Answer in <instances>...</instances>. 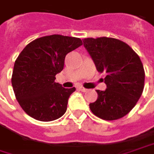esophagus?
<instances>
[{"label": "esophagus", "instance_id": "1", "mask_svg": "<svg viewBox=\"0 0 154 154\" xmlns=\"http://www.w3.org/2000/svg\"><path fill=\"white\" fill-rule=\"evenodd\" d=\"M79 90H80V91H84V92H86V91H88L87 89L84 88V87H79Z\"/></svg>", "mask_w": 154, "mask_h": 154}]
</instances>
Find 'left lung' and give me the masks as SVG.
<instances>
[{"label":"left lung","instance_id":"left-lung-1","mask_svg":"<svg viewBox=\"0 0 154 154\" xmlns=\"http://www.w3.org/2000/svg\"><path fill=\"white\" fill-rule=\"evenodd\" d=\"M83 42L97 71L106 73V90H97V99L90 104V109L104 120L121 119L136 105L144 90L145 70L140 57L119 39L98 37Z\"/></svg>","mask_w":154,"mask_h":154}]
</instances>
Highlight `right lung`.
I'll return each instance as SVG.
<instances>
[{
    "mask_svg": "<svg viewBox=\"0 0 154 154\" xmlns=\"http://www.w3.org/2000/svg\"><path fill=\"white\" fill-rule=\"evenodd\" d=\"M83 44L77 37L51 35L29 42L15 60L11 78L14 95L33 119L48 122L61 118L76 88L65 89L55 82L64 59Z\"/></svg>",
    "mask_w": 154,
    "mask_h": 154,
    "instance_id": "right-lung-1",
    "label": "right lung"
}]
</instances>
